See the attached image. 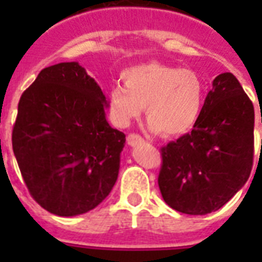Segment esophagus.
I'll return each instance as SVG.
<instances>
[{
	"instance_id": "esophagus-1",
	"label": "esophagus",
	"mask_w": 262,
	"mask_h": 262,
	"mask_svg": "<svg viewBox=\"0 0 262 262\" xmlns=\"http://www.w3.org/2000/svg\"><path fill=\"white\" fill-rule=\"evenodd\" d=\"M126 141H127V144H129V145L135 147V145H137V144L144 143V139L140 135H136V133H130V135L127 136Z\"/></svg>"
}]
</instances>
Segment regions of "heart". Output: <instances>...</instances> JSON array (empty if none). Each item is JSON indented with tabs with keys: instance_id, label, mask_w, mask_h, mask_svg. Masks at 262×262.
Returning a JSON list of instances; mask_svg holds the SVG:
<instances>
[{
	"instance_id": "heart-1",
	"label": "heart",
	"mask_w": 262,
	"mask_h": 262,
	"mask_svg": "<svg viewBox=\"0 0 262 262\" xmlns=\"http://www.w3.org/2000/svg\"><path fill=\"white\" fill-rule=\"evenodd\" d=\"M125 87L108 95L111 118L127 126L145 108L149 129L166 137L182 136L194 126L204 103V83L190 69L148 62L122 73Z\"/></svg>"
}]
</instances>
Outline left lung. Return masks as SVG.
Here are the masks:
<instances>
[{
	"label": "left lung",
	"instance_id": "1",
	"mask_svg": "<svg viewBox=\"0 0 262 262\" xmlns=\"http://www.w3.org/2000/svg\"><path fill=\"white\" fill-rule=\"evenodd\" d=\"M160 151L158 183L172 209L207 215L230 201L249 179L254 156V107L235 76H217L190 133Z\"/></svg>",
	"mask_w": 262,
	"mask_h": 262
}]
</instances>
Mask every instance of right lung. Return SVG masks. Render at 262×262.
<instances>
[{
  "instance_id": "right-lung-1",
  "label": "right lung",
  "mask_w": 262,
  "mask_h": 262,
  "mask_svg": "<svg viewBox=\"0 0 262 262\" xmlns=\"http://www.w3.org/2000/svg\"><path fill=\"white\" fill-rule=\"evenodd\" d=\"M107 106L79 62L45 68L23 92L12 147L30 194L50 213H85L115 185L126 139L106 121Z\"/></svg>"
}]
</instances>
